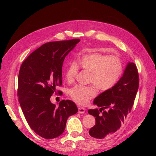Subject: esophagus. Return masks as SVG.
<instances>
[{
	"instance_id": "34e87169",
	"label": "esophagus",
	"mask_w": 156,
	"mask_h": 156,
	"mask_svg": "<svg viewBox=\"0 0 156 156\" xmlns=\"http://www.w3.org/2000/svg\"><path fill=\"white\" fill-rule=\"evenodd\" d=\"M85 111H86L85 108H83V107H79L78 108V112L80 113V114H82V113H84V112H85Z\"/></svg>"
}]
</instances>
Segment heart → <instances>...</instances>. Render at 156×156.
<instances>
[{
	"mask_svg": "<svg viewBox=\"0 0 156 156\" xmlns=\"http://www.w3.org/2000/svg\"><path fill=\"white\" fill-rule=\"evenodd\" d=\"M90 73L88 82L94 84L89 86L77 85L69 90L72 100L81 105H87L88 101L96 94V87L106 91L115 85L122 73L120 59L116 56L100 53H92L83 56L76 63L70 64L65 73L68 83L74 82L79 68Z\"/></svg>",
	"mask_w": 156,
	"mask_h": 156,
	"instance_id": "obj_1",
	"label": "heart"
}]
</instances>
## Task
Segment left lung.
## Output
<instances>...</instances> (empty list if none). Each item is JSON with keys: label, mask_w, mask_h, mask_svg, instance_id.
<instances>
[{"label": "left lung", "mask_w": 156, "mask_h": 156, "mask_svg": "<svg viewBox=\"0 0 156 156\" xmlns=\"http://www.w3.org/2000/svg\"><path fill=\"white\" fill-rule=\"evenodd\" d=\"M139 83L136 65L128 62L123 75L115 85L94 99V105L100 107V109L88 111L96 119V125L89 130L90 135L101 139L120 129L133 105Z\"/></svg>", "instance_id": "obj_1"}]
</instances>
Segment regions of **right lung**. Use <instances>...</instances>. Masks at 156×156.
Segmentation results:
<instances>
[{"mask_svg":"<svg viewBox=\"0 0 156 156\" xmlns=\"http://www.w3.org/2000/svg\"><path fill=\"white\" fill-rule=\"evenodd\" d=\"M79 41L73 39L46 43L32 52L20 68L19 102L30 128L44 139L62 135L68 118L78 111L72 101L62 100L56 107L50 98L56 87L62 85L65 57Z\"/></svg>","mask_w":156,"mask_h":156,"instance_id":"add662e5","label":"right lung"}]
</instances>
